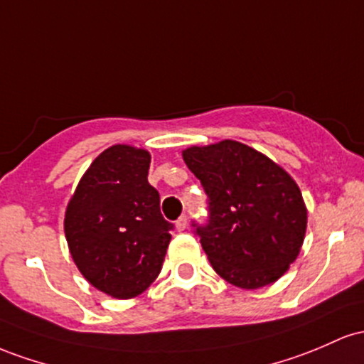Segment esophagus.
<instances>
[{"label": "esophagus", "instance_id": "obj_1", "mask_svg": "<svg viewBox=\"0 0 364 364\" xmlns=\"http://www.w3.org/2000/svg\"><path fill=\"white\" fill-rule=\"evenodd\" d=\"M175 227H177V230H186L187 228V216L183 215V216H181V218L177 220V222H175Z\"/></svg>", "mask_w": 364, "mask_h": 364}]
</instances>
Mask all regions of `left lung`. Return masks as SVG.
<instances>
[{
	"label": "left lung",
	"instance_id": "left-lung-1",
	"mask_svg": "<svg viewBox=\"0 0 364 364\" xmlns=\"http://www.w3.org/2000/svg\"><path fill=\"white\" fill-rule=\"evenodd\" d=\"M210 199V223L198 227L213 270L235 287H264L289 270L303 247L308 210L299 186L279 163L242 142L182 151Z\"/></svg>",
	"mask_w": 364,
	"mask_h": 364
}]
</instances>
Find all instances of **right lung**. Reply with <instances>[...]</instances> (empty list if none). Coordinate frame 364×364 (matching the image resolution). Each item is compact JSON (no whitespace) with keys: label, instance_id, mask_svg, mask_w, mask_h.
I'll return each instance as SVG.
<instances>
[{"label":"right lung","instance_id":"1","mask_svg":"<svg viewBox=\"0 0 364 364\" xmlns=\"http://www.w3.org/2000/svg\"><path fill=\"white\" fill-rule=\"evenodd\" d=\"M149 163V151L109 146L85 170L65 211L73 263L115 299H132L156 280L171 239L173 225L148 182Z\"/></svg>","mask_w":364,"mask_h":364}]
</instances>
